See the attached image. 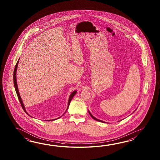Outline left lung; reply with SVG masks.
Returning a JSON list of instances; mask_svg holds the SVG:
<instances>
[{
    "mask_svg": "<svg viewBox=\"0 0 160 160\" xmlns=\"http://www.w3.org/2000/svg\"><path fill=\"white\" fill-rule=\"evenodd\" d=\"M135 111H136V110H135ZM135 111H134V112H135ZM88 113H89V114H90V116H91V117H92V118H93V119H95V120H96V121H99V122H103V123H106L105 122H104V121H101V120H100V119H97V118H95V117H94V116H92V114H91V112H89V110H88ZM119 121H118V122H119Z\"/></svg>",
    "mask_w": 160,
    "mask_h": 160,
    "instance_id": "obj_1",
    "label": "left lung"
}]
</instances>
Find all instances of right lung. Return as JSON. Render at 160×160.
Listing matches in <instances>:
<instances>
[{"label": "right lung", "instance_id": "obj_1", "mask_svg": "<svg viewBox=\"0 0 160 160\" xmlns=\"http://www.w3.org/2000/svg\"><path fill=\"white\" fill-rule=\"evenodd\" d=\"M19 59H20V58H19V59H18V61L17 63V64H16V65H15V68H14V76H13V79H14V87H15V91H16V92H17V94L18 97V99H19V102H20V103H21V106H22V108H23V109L24 110V112H26V113H27V114H28V116H30V115H29V114L27 113V112H26V109H25V107H24V104H23V101H22V98H21V95H20L19 92L18 87L17 81V72L18 66V63H19ZM76 93H77V91L75 90V91H74V92H72V94H71L70 95V97H69V98H68V108H67V109H66V112L68 110V106H69V105H70V102H71V101H72V98H73V97L75 95V94H76ZM65 112L64 113V114H63V115H62V116H61V117H58V118H56V119H51V120H52V121H53V120H56V119H59V118H60L61 117H62V116H63V115L65 114ZM51 120H47V121H51Z\"/></svg>", "mask_w": 160, "mask_h": 160}]
</instances>
